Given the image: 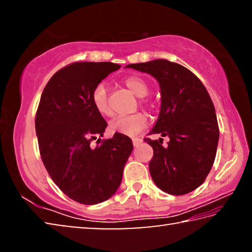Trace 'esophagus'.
<instances>
[{"label":"esophagus","mask_w":252,"mask_h":252,"mask_svg":"<svg viewBox=\"0 0 252 252\" xmlns=\"http://www.w3.org/2000/svg\"><path fill=\"white\" fill-rule=\"evenodd\" d=\"M132 142H133V146H134V147H138V146H140V143L142 142V139H140V138H133V139H132Z\"/></svg>","instance_id":"obj_1"}]
</instances>
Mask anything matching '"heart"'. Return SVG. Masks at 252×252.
<instances>
[{
    "label": "heart",
    "instance_id": "b5f03b06",
    "mask_svg": "<svg viewBox=\"0 0 252 252\" xmlns=\"http://www.w3.org/2000/svg\"><path fill=\"white\" fill-rule=\"evenodd\" d=\"M125 84L129 90L139 97L146 96L149 93V85L141 76L130 75L125 79ZM92 104L97 113L103 117H112L113 110L111 106L108 90L103 83H99L93 89ZM147 116L143 112H136L127 117L117 118L110 123V130L126 135H134L139 133L147 125Z\"/></svg>",
    "mask_w": 252,
    "mask_h": 252
}]
</instances>
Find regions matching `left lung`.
Wrapping results in <instances>:
<instances>
[{"mask_svg": "<svg viewBox=\"0 0 252 252\" xmlns=\"http://www.w3.org/2000/svg\"><path fill=\"white\" fill-rule=\"evenodd\" d=\"M126 67L155 76L161 89V109L149 134L169 136L144 141L153 149L149 170L158 188L169 194L189 193L201 186L215 162L219 141L216 110L207 89L192 72L168 60Z\"/></svg>", "mask_w": 252, "mask_h": 252, "instance_id": "8db88e82", "label": "left lung"}]
</instances>
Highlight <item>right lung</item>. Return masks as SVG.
<instances>
[{
  "instance_id": "1",
  "label": "right lung",
  "mask_w": 252,
  "mask_h": 252,
  "mask_svg": "<svg viewBox=\"0 0 252 252\" xmlns=\"http://www.w3.org/2000/svg\"><path fill=\"white\" fill-rule=\"evenodd\" d=\"M119 69L112 62L71 63L42 92L35 116L41 159L55 185L76 202L96 204L112 197L133 149L132 140L121 133L97 138L108 123L92 104V91ZM93 139L96 147L91 146Z\"/></svg>"
}]
</instances>
